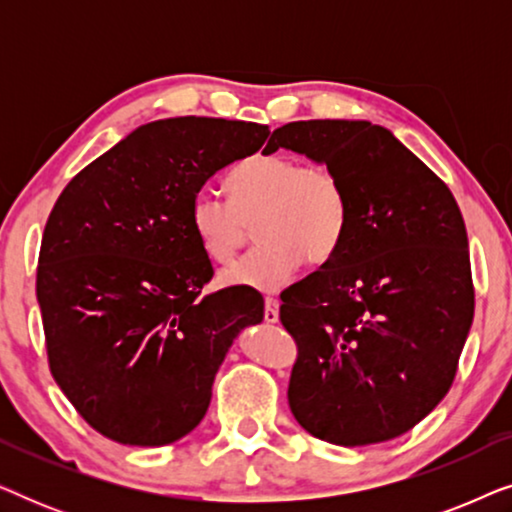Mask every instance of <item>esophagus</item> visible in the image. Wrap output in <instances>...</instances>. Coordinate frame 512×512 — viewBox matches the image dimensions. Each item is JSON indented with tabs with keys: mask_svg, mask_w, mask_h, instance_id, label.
<instances>
[{
	"mask_svg": "<svg viewBox=\"0 0 512 512\" xmlns=\"http://www.w3.org/2000/svg\"><path fill=\"white\" fill-rule=\"evenodd\" d=\"M265 321L268 324H277L279 321V303L275 298H265Z\"/></svg>",
	"mask_w": 512,
	"mask_h": 512,
	"instance_id": "obj_1",
	"label": "esophagus"
}]
</instances>
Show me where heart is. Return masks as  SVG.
<instances>
[{"instance_id":"b5f03b06","label":"heart","mask_w":512,"mask_h":512,"mask_svg":"<svg viewBox=\"0 0 512 512\" xmlns=\"http://www.w3.org/2000/svg\"><path fill=\"white\" fill-rule=\"evenodd\" d=\"M226 186L230 200L212 188L195 193L191 226L200 247L212 261L228 263L254 221L261 244L221 272L223 286L279 291L303 258L310 265L326 263L345 240L349 200L333 167L261 153L237 163Z\"/></svg>"}]
</instances>
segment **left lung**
I'll return each mask as SVG.
<instances>
[{
	"label": "left lung",
	"mask_w": 512,
	"mask_h": 512,
	"mask_svg": "<svg viewBox=\"0 0 512 512\" xmlns=\"http://www.w3.org/2000/svg\"><path fill=\"white\" fill-rule=\"evenodd\" d=\"M289 149L338 172L349 226L333 258L282 293L298 345L293 417L333 445L398 438L443 401L473 324L466 226L443 181L368 121H296Z\"/></svg>",
	"instance_id": "left-lung-1"
}]
</instances>
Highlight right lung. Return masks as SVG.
Returning <instances> with one entry per match:
<instances>
[{"instance_id": "right-lung-1", "label": "right lung", "mask_w": 512, "mask_h": 512, "mask_svg": "<svg viewBox=\"0 0 512 512\" xmlns=\"http://www.w3.org/2000/svg\"><path fill=\"white\" fill-rule=\"evenodd\" d=\"M268 125L179 116L139 125L65 186L46 221L37 300L51 373L116 443L160 447L202 422L254 293L202 296L212 261L191 226L209 177L261 149Z\"/></svg>"}]
</instances>
